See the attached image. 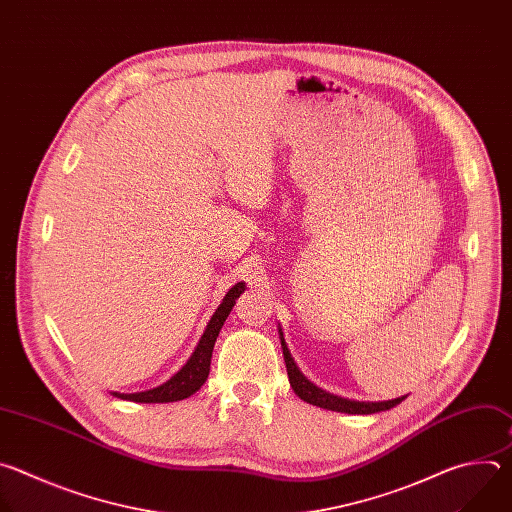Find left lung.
I'll return each instance as SVG.
<instances>
[{
  "label": "left lung",
  "instance_id": "1",
  "mask_svg": "<svg viewBox=\"0 0 512 512\" xmlns=\"http://www.w3.org/2000/svg\"><path fill=\"white\" fill-rule=\"evenodd\" d=\"M279 330V340H281V350H283V360H285V369H287V377H289V385L294 389V393L304 399L310 405L328 409V411H338V413H348V415H371V413H379V411H387L395 405H399L401 401L407 399V395L391 399V401H354V399H344L338 397L334 393H328L320 387H316L296 364L294 356H291L285 338H283V330L281 326H277Z\"/></svg>",
  "mask_w": 512,
  "mask_h": 512
}]
</instances>
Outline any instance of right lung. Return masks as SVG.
<instances>
[{
	"label": "right lung",
	"mask_w": 512,
	"mask_h": 512,
	"mask_svg": "<svg viewBox=\"0 0 512 512\" xmlns=\"http://www.w3.org/2000/svg\"><path fill=\"white\" fill-rule=\"evenodd\" d=\"M245 289H247L245 281H239L227 291V296L223 298L221 306L216 308V312L208 320L194 352L190 354V358L186 360L184 367L174 377H170L160 387H154V389H148V391H137V393H117L115 391L113 395L117 399L135 401V403H172V401H182V399L194 395L208 379L212 348H214V342L218 338V332H221L225 320L229 318V314L235 306V300L243 294Z\"/></svg>",
	"instance_id": "obj_1"
}]
</instances>
